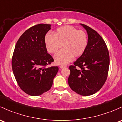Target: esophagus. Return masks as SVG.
<instances>
[{
	"instance_id": "esophagus-1",
	"label": "esophagus",
	"mask_w": 122,
	"mask_h": 122,
	"mask_svg": "<svg viewBox=\"0 0 122 122\" xmlns=\"http://www.w3.org/2000/svg\"><path fill=\"white\" fill-rule=\"evenodd\" d=\"M65 67H66V66H65V65H60V68L61 69L63 68H65Z\"/></svg>"
}]
</instances>
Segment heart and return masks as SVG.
Here are the masks:
<instances>
[{
	"label": "heart",
	"instance_id": "heart-1",
	"mask_svg": "<svg viewBox=\"0 0 122 122\" xmlns=\"http://www.w3.org/2000/svg\"><path fill=\"white\" fill-rule=\"evenodd\" d=\"M44 43L47 51L56 53L62 46L64 49L54 56L57 64H66L73 57H80L85 50L88 43L86 34L72 25H64L58 28L54 36L46 34Z\"/></svg>",
	"mask_w": 122,
	"mask_h": 122
}]
</instances>
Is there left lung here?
<instances>
[{"mask_svg": "<svg viewBox=\"0 0 122 122\" xmlns=\"http://www.w3.org/2000/svg\"><path fill=\"white\" fill-rule=\"evenodd\" d=\"M81 25L88 33V44L82 56L69 67L68 82L74 92L89 96L99 91L105 83L109 68V54L105 41L96 31L85 24Z\"/></svg>", "mask_w": 122, "mask_h": 122, "instance_id": "obj_1", "label": "left lung"}]
</instances>
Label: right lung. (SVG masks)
<instances>
[{
	"label": "right lung",
	"mask_w": 122,
	"mask_h": 122,
	"mask_svg": "<svg viewBox=\"0 0 122 122\" xmlns=\"http://www.w3.org/2000/svg\"><path fill=\"white\" fill-rule=\"evenodd\" d=\"M51 24H38L27 30L18 40L12 57L13 74L19 87L27 94L41 95L50 90L58 66L46 68L54 62L47 52L45 36Z\"/></svg>",
	"instance_id": "1"
}]
</instances>
